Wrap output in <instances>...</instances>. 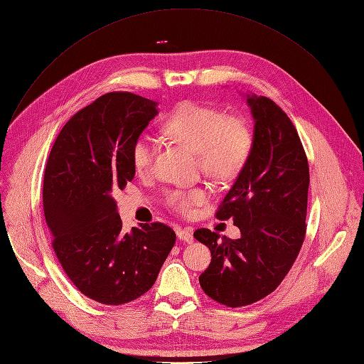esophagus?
Returning a JSON list of instances; mask_svg holds the SVG:
<instances>
[{"instance_id":"obj_1","label":"esophagus","mask_w":364,"mask_h":364,"mask_svg":"<svg viewBox=\"0 0 364 364\" xmlns=\"http://www.w3.org/2000/svg\"><path fill=\"white\" fill-rule=\"evenodd\" d=\"M177 237L181 240V241H186V242H193L194 238H193V234L190 229H183V228H177Z\"/></svg>"}]
</instances>
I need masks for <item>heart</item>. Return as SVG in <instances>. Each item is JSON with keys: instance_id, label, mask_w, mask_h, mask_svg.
<instances>
[{"instance_id": "b5f03b06", "label": "heart", "mask_w": 364, "mask_h": 364, "mask_svg": "<svg viewBox=\"0 0 364 364\" xmlns=\"http://www.w3.org/2000/svg\"><path fill=\"white\" fill-rule=\"evenodd\" d=\"M162 130L197 151L203 173L215 181H232L247 165L252 151V132L238 116L197 102L180 103L162 120ZM132 165L138 173L152 168L155 144L148 135H139L130 149ZM209 191L205 187L176 188L165 196V203L181 215H191L205 205Z\"/></svg>"}]
</instances>
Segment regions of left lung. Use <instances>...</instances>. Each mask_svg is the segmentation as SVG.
I'll return each mask as SVG.
<instances>
[{"label": "left lung", "instance_id": "obj_1", "mask_svg": "<svg viewBox=\"0 0 364 364\" xmlns=\"http://www.w3.org/2000/svg\"><path fill=\"white\" fill-rule=\"evenodd\" d=\"M247 97L254 117L252 151L215 215L220 220L232 218L241 238L206 228L194 232L212 254L200 286L229 308L251 305L274 291L306 235L309 165L301 138L273 100Z\"/></svg>", "mask_w": 364, "mask_h": 364}]
</instances>
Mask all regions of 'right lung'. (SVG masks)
<instances>
[{"instance_id":"obj_1","label":"right lung","mask_w":364,"mask_h":364,"mask_svg":"<svg viewBox=\"0 0 364 364\" xmlns=\"http://www.w3.org/2000/svg\"><path fill=\"white\" fill-rule=\"evenodd\" d=\"M156 103L127 91L107 92L59 132L43 177V212L53 251L74 286L103 305L138 299L155 283L176 244L165 223L129 232L113 193L135 177L130 149Z\"/></svg>"}]
</instances>
